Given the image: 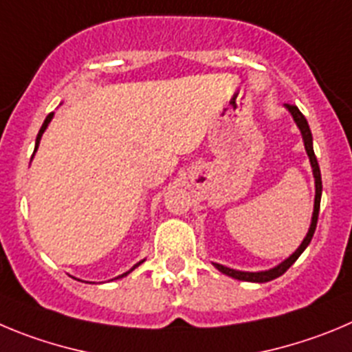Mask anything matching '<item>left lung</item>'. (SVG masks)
<instances>
[{"label":"left lung","instance_id":"left-lung-1","mask_svg":"<svg viewBox=\"0 0 352 352\" xmlns=\"http://www.w3.org/2000/svg\"><path fill=\"white\" fill-rule=\"evenodd\" d=\"M285 108L288 109L289 115H292L293 120H295L296 127H298V131H300L302 140H304L305 151H307L309 162H311V167H312V176H314L316 195H314V211H312L311 227H309L307 235H305V237H304V241H302L300 246H298L295 250V253L289 254V256L286 258V260H283V262L279 263V265L272 267V269L258 270V272H244V270H235V269H230V267L221 265V263H214V262H212V265H214L216 269L220 270L221 274H225V276H228V277H234V279H239V281L267 283V281H272V279H276V277L283 276V274H285L286 270H288L289 267H292L293 263H295L296 260H298V256H300V254L304 253L305 248H307L309 244H311L312 235H314V232H316V225H318V214H319V204H321V192H323V183H321V170H319L318 159H316L314 148H312L311 129H309L307 120H305V117H304V115H302L300 109L296 108V106L285 104Z\"/></svg>","mask_w":352,"mask_h":352}]
</instances>
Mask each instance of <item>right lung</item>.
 <instances>
[{"label": "right lung", "instance_id": "add662e5", "mask_svg": "<svg viewBox=\"0 0 352 352\" xmlns=\"http://www.w3.org/2000/svg\"><path fill=\"white\" fill-rule=\"evenodd\" d=\"M52 118H54V113H50V115H48V117H47V118H45L43 125H41L40 132H38V136H36V144H34V151H36V150H38V146H40V141H41V136H43V132H45V131H47V127H48V124H50V122H52ZM143 262H144V260H141V262H138V263H136V265L132 267V269H129V270H127V272H124V274H122V276L115 277V279H120V277H125V276H127V274H131V272H132V270L136 269V267H140V265H141V263H143ZM75 279H76V277H75ZM78 281H80V279H78Z\"/></svg>", "mask_w": 352, "mask_h": 352}]
</instances>
